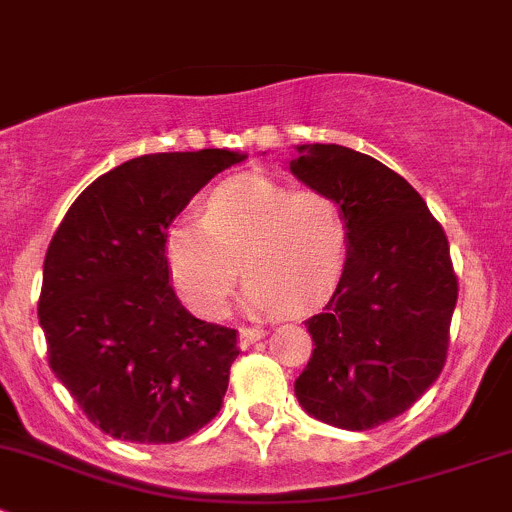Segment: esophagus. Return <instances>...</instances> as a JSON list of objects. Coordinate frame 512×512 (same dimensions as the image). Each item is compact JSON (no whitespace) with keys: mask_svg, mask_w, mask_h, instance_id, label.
Segmentation results:
<instances>
[{"mask_svg":"<svg viewBox=\"0 0 512 512\" xmlns=\"http://www.w3.org/2000/svg\"><path fill=\"white\" fill-rule=\"evenodd\" d=\"M262 337H265V329H260V327H242L240 329V347L247 349V347H250V344L260 342Z\"/></svg>","mask_w":512,"mask_h":512,"instance_id":"1","label":"esophagus"}]
</instances>
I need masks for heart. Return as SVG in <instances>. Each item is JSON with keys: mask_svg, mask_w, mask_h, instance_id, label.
<instances>
[{"mask_svg": "<svg viewBox=\"0 0 512 512\" xmlns=\"http://www.w3.org/2000/svg\"><path fill=\"white\" fill-rule=\"evenodd\" d=\"M349 247V215L334 195L260 173L220 183L203 220L178 218L165 232L173 285L205 319L225 312L240 267L250 312L312 309L342 280Z\"/></svg>", "mask_w": 512, "mask_h": 512, "instance_id": "obj_1", "label": "heart"}]
</instances>
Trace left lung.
Here are the masks:
<instances>
[{"label": "left lung", "mask_w": 512, "mask_h": 512, "mask_svg": "<svg viewBox=\"0 0 512 512\" xmlns=\"http://www.w3.org/2000/svg\"><path fill=\"white\" fill-rule=\"evenodd\" d=\"M289 170L334 195L352 227L342 280L304 322L314 352L294 394L309 416L366 431L411 409L446 364L458 299L446 232L399 173L366 153L307 143Z\"/></svg>", "instance_id": "left-lung-1"}]
</instances>
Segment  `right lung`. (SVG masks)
Returning a JSON list of instances; mask_svg holds the SVG:
<instances>
[{"mask_svg":"<svg viewBox=\"0 0 512 512\" xmlns=\"http://www.w3.org/2000/svg\"><path fill=\"white\" fill-rule=\"evenodd\" d=\"M245 153H153L96 178L44 260L39 324L49 366L103 433L175 443L218 416L237 332L175 297L165 232L195 193Z\"/></svg>","mask_w":512,"mask_h":512,"instance_id":"1","label":"right lung"}]
</instances>
